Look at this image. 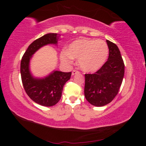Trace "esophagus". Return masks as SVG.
I'll list each match as a JSON object with an SVG mask.
<instances>
[{
	"label": "esophagus",
	"instance_id": "34e87169",
	"mask_svg": "<svg viewBox=\"0 0 146 146\" xmlns=\"http://www.w3.org/2000/svg\"><path fill=\"white\" fill-rule=\"evenodd\" d=\"M78 71H76V70H73L72 71V75H75L76 74H78Z\"/></svg>",
	"mask_w": 146,
	"mask_h": 146
}]
</instances>
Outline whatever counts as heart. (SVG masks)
Instances as JSON below:
<instances>
[{"label": "heart", "instance_id": "b5f03b06", "mask_svg": "<svg viewBox=\"0 0 146 146\" xmlns=\"http://www.w3.org/2000/svg\"><path fill=\"white\" fill-rule=\"evenodd\" d=\"M109 48L104 41L78 39L71 42L68 51L60 54V58L65 63H70L72 58L78 59V66L86 72H95L102 67L107 60Z\"/></svg>", "mask_w": 146, "mask_h": 146}]
</instances>
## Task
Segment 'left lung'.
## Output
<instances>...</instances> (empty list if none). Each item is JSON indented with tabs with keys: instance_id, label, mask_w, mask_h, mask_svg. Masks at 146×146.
I'll return each mask as SVG.
<instances>
[{
	"instance_id": "left-lung-1",
	"label": "left lung",
	"mask_w": 146,
	"mask_h": 146,
	"mask_svg": "<svg viewBox=\"0 0 146 146\" xmlns=\"http://www.w3.org/2000/svg\"><path fill=\"white\" fill-rule=\"evenodd\" d=\"M108 61L94 74H86L84 95L89 102L97 107L106 106L117 96L124 75V64L115 44L107 40Z\"/></svg>"
}]
</instances>
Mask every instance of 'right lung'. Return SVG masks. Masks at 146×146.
Masks as SVG:
<instances>
[{
    "label": "right lung",
    "instance_id": "add662e5",
    "mask_svg": "<svg viewBox=\"0 0 146 146\" xmlns=\"http://www.w3.org/2000/svg\"><path fill=\"white\" fill-rule=\"evenodd\" d=\"M60 37L57 33H48L36 39L29 46L21 63L22 82L27 95L35 103L46 107L55 105L60 100L63 87L70 79L71 72L53 70L44 77H36L30 70V61L34 54L43 46H57Z\"/></svg>",
    "mask_w": 146,
    "mask_h": 146
}]
</instances>
